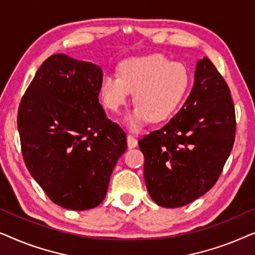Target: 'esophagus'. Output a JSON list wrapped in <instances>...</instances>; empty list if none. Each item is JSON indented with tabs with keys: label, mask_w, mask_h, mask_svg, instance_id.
<instances>
[{
	"label": "esophagus",
	"mask_w": 255,
	"mask_h": 255,
	"mask_svg": "<svg viewBox=\"0 0 255 255\" xmlns=\"http://www.w3.org/2000/svg\"><path fill=\"white\" fill-rule=\"evenodd\" d=\"M137 145H138L137 139H135L133 135L128 134V148H133Z\"/></svg>",
	"instance_id": "obj_1"
}]
</instances>
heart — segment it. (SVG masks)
<instances>
[{
	"mask_svg": "<svg viewBox=\"0 0 255 255\" xmlns=\"http://www.w3.org/2000/svg\"><path fill=\"white\" fill-rule=\"evenodd\" d=\"M190 85L187 66L162 54L130 58L122 61L117 74H104L100 95L108 109L118 113L133 93L135 108L128 125L137 131L151 120L160 123L172 116L183 102Z\"/></svg>",
	"mask_w": 255,
	"mask_h": 255,
	"instance_id": "1",
	"label": "heart"
}]
</instances>
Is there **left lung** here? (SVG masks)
I'll list each match as a JSON object with an SVG mask.
<instances>
[{
  "label": "left lung",
  "instance_id": "1",
  "mask_svg": "<svg viewBox=\"0 0 255 255\" xmlns=\"http://www.w3.org/2000/svg\"><path fill=\"white\" fill-rule=\"evenodd\" d=\"M236 125L228 83L204 57L197 61L193 89L179 113L138 141L152 200L179 208L210 190L232 151Z\"/></svg>",
  "mask_w": 255,
  "mask_h": 255
}]
</instances>
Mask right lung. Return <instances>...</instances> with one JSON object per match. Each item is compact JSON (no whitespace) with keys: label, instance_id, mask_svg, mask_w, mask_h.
Instances as JSON below:
<instances>
[{"label":"right lung","instance_id":"add662e5","mask_svg":"<svg viewBox=\"0 0 255 255\" xmlns=\"http://www.w3.org/2000/svg\"><path fill=\"white\" fill-rule=\"evenodd\" d=\"M103 72L65 54L43 62L20 100L17 128L27 170L53 203L95 208L106 197L127 134L99 102Z\"/></svg>","mask_w":255,"mask_h":255}]
</instances>
